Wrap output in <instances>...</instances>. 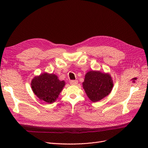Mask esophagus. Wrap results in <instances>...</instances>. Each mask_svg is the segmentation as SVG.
<instances>
[{
  "label": "esophagus",
  "mask_w": 148,
  "mask_h": 148,
  "mask_svg": "<svg viewBox=\"0 0 148 148\" xmlns=\"http://www.w3.org/2000/svg\"><path fill=\"white\" fill-rule=\"evenodd\" d=\"M70 83L71 85H77L78 84V81L77 80H71Z\"/></svg>",
  "instance_id": "obj_1"
}]
</instances>
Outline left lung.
Segmentation results:
<instances>
[{"mask_svg": "<svg viewBox=\"0 0 148 148\" xmlns=\"http://www.w3.org/2000/svg\"><path fill=\"white\" fill-rule=\"evenodd\" d=\"M113 86L110 75L97 70L88 71L83 82L84 90L92 102H97L108 96Z\"/></svg>", "mask_w": 148, "mask_h": 148, "instance_id": "left-lung-1", "label": "left lung"}]
</instances>
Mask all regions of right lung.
I'll list each match as a JSON object with an SVG mask.
<instances>
[{
    "mask_svg": "<svg viewBox=\"0 0 148 148\" xmlns=\"http://www.w3.org/2000/svg\"><path fill=\"white\" fill-rule=\"evenodd\" d=\"M31 85L33 92L40 100L51 104L57 100L65 82L60 81L55 74L43 73L34 77Z\"/></svg>",
    "mask_w": 148,
    "mask_h": 148,
    "instance_id": "obj_1",
    "label": "right lung"
}]
</instances>
